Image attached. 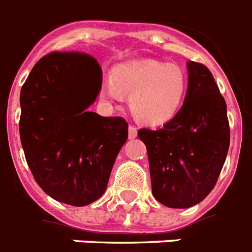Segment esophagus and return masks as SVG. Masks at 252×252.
I'll return each mask as SVG.
<instances>
[{"instance_id":"1","label":"esophagus","mask_w":252,"mask_h":252,"mask_svg":"<svg viewBox=\"0 0 252 252\" xmlns=\"http://www.w3.org/2000/svg\"><path fill=\"white\" fill-rule=\"evenodd\" d=\"M136 134H138V130H136L135 126H134V125H130V126H128V138H136Z\"/></svg>"}]
</instances>
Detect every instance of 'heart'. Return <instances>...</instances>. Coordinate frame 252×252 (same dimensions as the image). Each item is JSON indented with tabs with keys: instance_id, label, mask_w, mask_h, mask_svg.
<instances>
[{
	"instance_id": "1",
	"label": "heart",
	"mask_w": 252,
	"mask_h": 252,
	"mask_svg": "<svg viewBox=\"0 0 252 252\" xmlns=\"http://www.w3.org/2000/svg\"><path fill=\"white\" fill-rule=\"evenodd\" d=\"M187 91V76L181 66L156 60L132 62L114 69L105 88L106 97L118 100L130 94L132 114L148 125H161L180 110Z\"/></svg>"
}]
</instances>
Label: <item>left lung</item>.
<instances>
[{
    "instance_id": "1",
    "label": "left lung",
    "mask_w": 252,
    "mask_h": 252,
    "mask_svg": "<svg viewBox=\"0 0 252 252\" xmlns=\"http://www.w3.org/2000/svg\"><path fill=\"white\" fill-rule=\"evenodd\" d=\"M189 87L182 108L160 128H140L147 147L155 199L169 208H189L212 191L230 143L226 102L212 72L187 62Z\"/></svg>"
}]
</instances>
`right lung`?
I'll return each mask as SVG.
<instances>
[{"label":"right lung","instance_id":"obj_1","mask_svg":"<svg viewBox=\"0 0 252 252\" xmlns=\"http://www.w3.org/2000/svg\"><path fill=\"white\" fill-rule=\"evenodd\" d=\"M92 56L52 52L32 67L21 90L19 134L35 181L74 207L97 200L128 135L122 117L88 112L101 88Z\"/></svg>","mask_w":252,"mask_h":252}]
</instances>
